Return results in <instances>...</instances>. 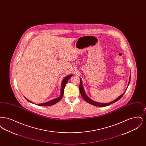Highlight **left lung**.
<instances>
[{"label": "left lung", "instance_id": "left-lung-1", "mask_svg": "<svg viewBox=\"0 0 146 146\" xmlns=\"http://www.w3.org/2000/svg\"><path fill=\"white\" fill-rule=\"evenodd\" d=\"M130 78H131V76H130V78H129V83H128L127 86V88H126V89L125 90V91H124V92L123 94H122L121 95H120V96H119L117 98L115 99L114 100H113V101H111V102H110V103L102 104V103L97 102H96V101H93L92 100H91V98H90L89 97H88V96L86 95V94H85V91H84V89L83 86V83H82V79H80V85H79V90H80V94H81L82 96L84 99V100H85L87 102H88L89 104H92V105L95 106H97V107H106V106H109V105H110V104H113V103H114V102H115L118 101V100H119L121 97H123V96L124 95V94L125 91H126V90H127V88H128V86H129V84H130Z\"/></svg>", "mask_w": 146, "mask_h": 146}]
</instances>
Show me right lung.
Segmentation results:
<instances>
[{
    "label": "right lung",
    "instance_id": "1",
    "mask_svg": "<svg viewBox=\"0 0 146 146\" xmlns=\"http://www.w3.org/2000/svg\"><path fill=\"white\" fill-rule=\"evenodd\" d=\"M73 76V74H70L69 76H65L63 79L62 81V83H61V93H60V95L59 96V97L55 98L54 100H52L51 101H49L47 102H45V103H43V104H36V105L38 106H52V105H54V104H57V102H58L63 97V92H64V87L66 86V84L67 83V82L69 80L70 77ZM28 101H29V102H31V103H33L32 101H29L28 100H27L26 97H25Z\"/></svg>",
    "mask_w": 146,
    "mask_h": 146
}]
</instances>
